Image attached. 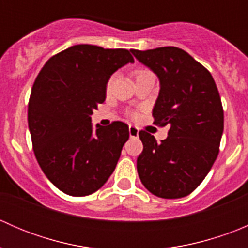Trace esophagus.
I'll use <instances>...</instances> for the list:
<instances>
[{
	"label": "esophagus",
	"mask_w": 248,
	"mask_h": 248,
	"mask_svg": "<svg viewBox=\"0 0 248 248\" xmlns=\"http://www.w3.org/2000/svg\"><path fill=\"white\" fill-rule=\"evenodd\" d=\"M128 131H129V137L131 138H137L139 136V129L134 126H129L128 127Z\"/></svg>",
	"instance_id": "esophagus-1"
}]
</instances>
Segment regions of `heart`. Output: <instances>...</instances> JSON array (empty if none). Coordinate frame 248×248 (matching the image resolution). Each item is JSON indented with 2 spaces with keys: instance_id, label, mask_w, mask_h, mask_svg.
<instances>
[{
  "instance_id": "heart-1",
  "label": "heart",
  "mask_w": 248,
  "mask_h": 248,
  "mask_svg": "<svg viewBox=\"0 0 248 248\" xmlns=\"http://www.w3.org/2000/svg\"><path fill=\"white\" fill-rule=\"evenodd\" d=\"M145 72L146 71H138L137 72V76H139V74H141V73H145Z\"/></svg>"
}]
</instances>
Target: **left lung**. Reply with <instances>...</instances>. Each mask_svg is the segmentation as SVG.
I'll list each match as a JSON object with an SVG mask.
<instances>
[{"label": "left lung", "instance_id": "left-lung-1", "mask_svg": "<svg viewBox=\"0 0 248 248\" xmlns=\"http://www.w3.org/2000/svg\"><path fill=\"white\" fill-rule=\"evenodd\" d=\"M131 51L158 78L152 115L155 124L169 128L161 142L139 132L140 181L159 198H182L202 184L218 155L224 122L218 90L210 72L180 47Z\"/></svg>", "mask_w": 248, "mask_h": 248}]
</instances>
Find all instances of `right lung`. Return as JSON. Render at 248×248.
<instances>
[{
    "mask_svg": "<svg viewBox=\"0 0 248 248\" xmlns=\"http://www.w3.org/2000/svg\"><path fill=\"white\" fill-rule=\"evenodd\" d=\"M134 59L126 49L78 44L47 60L29 102V129L36 158L54 186L84 197L101 188L115 170L129 138L128 126L91 124L106 101L110 77Z\"/></svg>",
    "mask_w": 248,
    "mask_h": 248,
    "instance_id": "right-lung-1",
    "label": "right lung"
}]
</instances>
